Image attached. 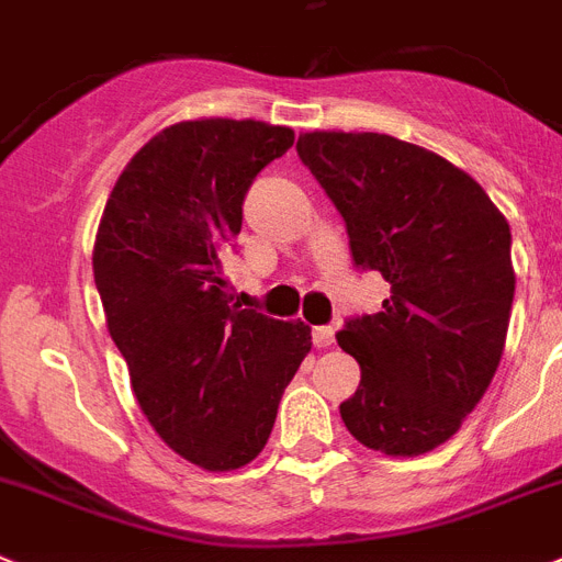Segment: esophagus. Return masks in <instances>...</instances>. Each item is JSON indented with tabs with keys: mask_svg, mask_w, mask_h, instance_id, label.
Wrapping results in <instances>:
<instances>
[{
	"mask_svg": "<svg viewBox=\"0 0 562 562\" xmlns=\"http://www.w3.org/2000/svg\"><path fill=\"white\" fill-rule=\"evenodd\" d=\"M313 344L318 349H329L335 344V329L333 327H315L313 329Z\"/></svg>",
	"mask_w": 562,
	"mask_h": 562,
	"instance_id": "obj_1",
	"label": "esophagus"
}]
</instances>
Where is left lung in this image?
<instances>
[{"instance_id":"left-lung-1","label":"left lung","mask_w":562,"mask_h":562,"mask_svg":"<svg viewBox=\"0 0 562 562\" xmlns=\"http://www.w3.org/2000/svg\"><path fill=\"white\" fill-rule=\"evenodd\" d=\"M299 156L344 215L355 263L390 281L381 313L338 333L361 367L340 418L390 458L431 452L481 404L503 358L509 222L469 172L386 133H301Z\"/></svg>"}]
</instances>
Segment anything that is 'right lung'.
Segmentation results:
<instances>
[{"label": "right lung", "instance_id": "1", "mask_svg": "<svg viewBox=\"0 0 562 562\" xmlns=\"http://www.w3.org/2000/svg\"><path fill=\"white\" fill-rule=\"evenodd\" d=\"M292 142L256 119L170 124L127 161L95 233V290L133 395L158 438L207 472L258 458L313 349L304 321L241 310L224 276L249 184Z\"/></svg>", "mask_w": 562, "mask_h": 562}]
</instances>
